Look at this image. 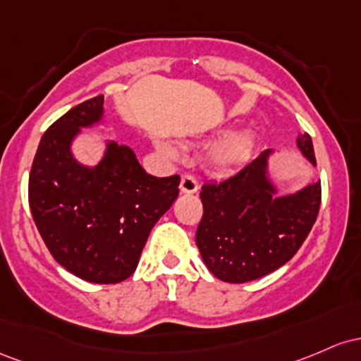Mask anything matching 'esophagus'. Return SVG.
<instances>
[{"label": "esophagus", "instance_id": "esophagus-1", "mask_svg": "<svg viewBox=\"0 0 361 361\" xmlns=\"http://www.w3.org/2000/svg\"><path fill=\"white\" fill-rule=\"evenodd\" d=\"M200 189V184H197V179L191 173H184L180 179V192L184 194H194Z\"/></svg>", "mask_w": 361, "mask_h": 361}]
</instances>
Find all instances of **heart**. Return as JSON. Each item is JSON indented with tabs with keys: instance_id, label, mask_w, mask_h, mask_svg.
Listing matches in <instances>:
<instances>
[{
	"instance_id": "1",
	"label": "heart",
	"mask_w": 361,
	"mask_h": 361,
	"mask_svg": "<svg viewBox=\"0 0 361 361\" xmlns=\"http://www.w3.org/2000/svg\"><path fill=\"white\" fill-rule=\"evenodd\" d=\"M157 147L164 155L176 157L177 148L170 143L159 141ZM254 147H256V136L249 129L235 131L226 135L224 140L214 145L212 153H209V164L216 172L228 173L235 172L240 167H244L247 161L252 157Z\"/></svg>"
}]
</instances>
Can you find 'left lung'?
<instances>
[{
  "instance_id": "left-lung-1",
  "label": "left lung",
  "mask_w": 361,
  "mask_h": 361,
  "mask_svg": "<svg viewBox=\"0 0 361 361\" xmlns=\"http://www.w3.org/2000/svg\"><path fill=\"white\" fill-rule=\"evenodd\" d=\"M307 160L315 165L312 137H297ZM273 149H264L238 173L201 188L202 218L196 245L218 279L245 283L281 268L300 249L317 220L321 180L302 191L276 196L268 177Z\"/></svg>"
}]
</instances>
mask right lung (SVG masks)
I'll return each instance as SVG.
<instances>
[{
	"label": "right lung",
	"instance_id": "1",
	"mask_svg": "<svg viewBox=\"0 0 361 361\" xmlns=\"http://www.w3.org/2000/svg\"><path fill=\"white\" fill-rule=\"evenodd\" d=\"M102 117L99 95L44 133L28 177V204L52 257L85 281L109 285L135 273L153 225L179 196L180 177L149 176L135 152L116 141L95 167L80 164L73 140Z\"/></svg>",
	"mask_w": 361,
	"mask_h": 361
}]
</instances>
